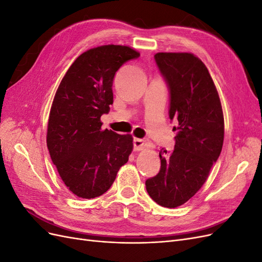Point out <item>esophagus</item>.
I'll list each match as a JSON object with an SVG mask.
<instances>
[{
    "mask_svg": "<svg viewBox=\"0 0 262 262\" xmlns=\"http://www.w3.org/2000/svg\"><path fill=\"white\" fill-rule=\"evenodd\" d=\"M133 145H134V150H143L149 147V144L147 142L142 139H134L133 140Z\"/></svg>",
    "mask_w": 262,
    "mask_h": 262,
    "instance_id": "1",
    "label": "esophagus"
}]
</instances>
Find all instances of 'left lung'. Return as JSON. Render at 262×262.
Returning <instances> with one entry per match:
<instances>
[{"label": "left lung", "mask_w": 262, "mask_h": 262, "mask_svg": "<svg viewBox=\"0 0 262 262\" xmlns=\"http://www.w3.org/2000/svg\"><path fill=\"white\" fill-rule=\"evenodd\" d=\"M155 61L169 87V118L178 121V132L173 150H161V170L145 186L157 204L171 209L191 199L209 177L223 146L224 116L209 70L193 53L158 52Z\"/></svg>", "instance_id": "8db88e82"}]
</instances>
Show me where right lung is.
Instances as JSON below:
<instances>
[{
	"label": "right lung",
	"mask_w": 262,
	"mask_h": 262,
	"mask_svg": "<svg viewBox=\"0 0 262 262\" xmlns=\"http://www.w3.org/2000/svg\"><path fill=\"white\" fill-rule=\"evenodd\" d=\"M139 55L131 47L120 45L87 50L69 68L55 92L47 146L62 181L83 199L104 194L132 153L131 134L102 130L100 117L114 102L116 72Z\"/></svg>",
	"instance_id": "1"
}]
</instances>
